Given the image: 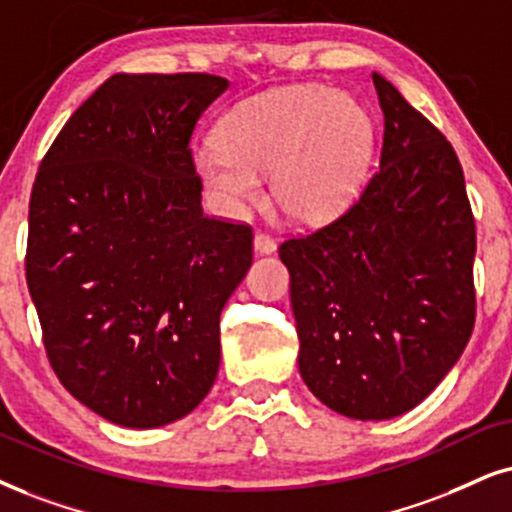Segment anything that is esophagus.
Here are the masks:
<instances>
[{
    "label": "esophagus",
    "instance_id": "obj_1",
    "mask_svg": "<svg viewBox=\"0 0 512 512\" xmlns=\"http://www.w3.org/2000/svg\"><path fill=\"white\" fill-rule=\"evenodd\" d=\"M252 248H255L257 255H271V252L276 250V241L269 234L257 231L255 238H252Z\"/></svg>",
    "mask_w": 512,
    "mask_h": 512
}]
</instances>
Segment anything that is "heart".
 Returning a JSON list of instances; mask_svg holds the SVG:
<instances>
[{"label": "heart", "instance_id": "heart-1", "mask_svg": "<svg viewBox=\"0 0 512 512\" xmlns=\"http://www.w3.org/2000/svg\"><path fill=\"white\" fill-rule=\"evenodd\" d=\"M219 148H200L193 170L219 210L236 215L260 200V177L300 224L331 222L364 186L375 151L371 113L323 84H288L250 96L217 127Z\"/></svg>", "mask_w": 512, "mask_h": 512}]
</instances>
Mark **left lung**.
Instances as JSON below:
<instances>
[{"mask_svg":"<svg viewBox=\"0 0 512 512\" xmlns=\"http://www.w3.org/2000/svg\"><path fill=\"white\" fill-rule=\"evenodd\" d=\"M385 118L380 170L345 215L290 238L304 385L354 420L418 406L475 326V219L456 151L392 82L373 73Z\"/></svg>","mask_w":512,"mask_h":512,"instance_id":"1","label":"left lung"}]
</instances>
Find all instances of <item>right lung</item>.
<instances>
[{
	"mask_svg": "<svg viewBox=\"0 0 512 512\" xmlns=\"http://www.w3.org/2000/svg\"><path fill=\"white\" fill-rule=\"evenodd\" d=\"M226 89L205 73L108 77L32 186L25 276L51 368L122 428L174 423L215 385L252 231L203 215L189 141Z\"/></svg>",
	"mask_w": 512,
	"mask_h": 512,
	"instance_id": "add662e5",
	"label": "right lung"
}]
</instances>
